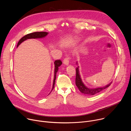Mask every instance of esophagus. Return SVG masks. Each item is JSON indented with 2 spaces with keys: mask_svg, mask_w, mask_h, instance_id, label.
<instances>
[{
  "mask_svg": "<svg viewBox=\"0 0 131 131\" xmlns=\"http://www.w3.org/2000/svg\"><path fill=\"white\" fill-rule=\"evenodd\" d=\"M63 63L66 65H68L69 63V58H66L64 59L63 61Z\"/></svg>",
  "mask_w": 131,
  "mask_h": 131,
  "instance_id": "obj_1",
  "label": "esophagus"
}]
</instances>
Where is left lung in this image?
<instances>
[{
    "label": "left lung",
    "instance_id": "obj_1",
    "mask_svg": "<svg viewBox=\"0 0 131 131\" xmlns=\"http://www.w3.org/2000/svg\"><path fill=\"white\" fill-rule=\"evenodd\" d=\"M76 85L78 87L79 90L84 94H86L88 95H93L97 94L98 93L101 91L104 90V89L107 88L110 86L111 82L109 83L108 84L100 88H89L87 87L82 82V79L81 78V76L80 74L79 70V66L76 68Z\"/></svg>",
    "mask_w": 131,
    "mask_h": 131
}]
</instances>
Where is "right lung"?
Listing matches in <instances>:
<instances>
[{"instance_id":"add662e5","label":"right lung","mask_w":131,"mask_h":131,"mask_svg":"<svg viewBox=\"0 0 131 131\" xmlns=\"http://www.w3.org/2000/svg\"><path fill=\"white\" fill-rule=\"evenodd\" d=\"M48 34V32H45V31H40V32H34L32 33L28 34L24 37H23L22 38L19 40L18 41L17 45V47H18L22 42L23 41H25L27 39H37V38H42L45 37ZM62 62L60 60H56L54 62V80L53 82V86L52 88V90L50 92V93L52 92L53 89L54 88V84L55 82V80H56V76H57V73L58 71L59 70V67L62 65ZM49 93V94H50Z\"/></svg>"}]
</instances>
